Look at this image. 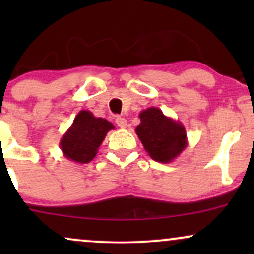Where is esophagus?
Returning a JSON list of instances; mask_svg holds the SVG:
<instances>
[{
    "label": "esophagus",
    "mask_w": 254,
    "mask_h": 254,
    "mask_svg": "<svg viewBox=\"0 0 254 254\" xmlns=\"http://www.w3.org/2000/svg\"><path fill=\"white\" fill-rule=\"evenodd\" d=\"M116 124H117L119 127H122V129H125V127H127V119L123 118V117H117V118H116Z\"/></svg>",
    "instance_id": "esophagus-1"
}]
</instances>
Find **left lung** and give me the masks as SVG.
Returning <instances> with one entry per match:
<instances>
[{
  "label": "left lung",
  "mask_w": 254,
  "mask_h": 254,
  "mask_svg": "<svg viewBox=\"0 0 254 254\" xmlns=\"http://www.w3.org/2000/svg\"><path fill=\"white\" fill-rule=\"evenodd\" d=\"M141 123L136 133L145 151L161 164L174 161L188 147L186 130L180 122L167 117L157 107H149L138 115Z\"/></svg>",
  "instance_id": "8db88e82"
}]
</instances>
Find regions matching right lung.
<instances>
[{
	"label": "right lung",
	"instance_id": "obj_1",
	"mask_svg": "<svg viewBox=\"0 0 254 254\" xmlns=\"http://www.w3.org/2000/svg\"><path fill=\"white\" fill-rule=\"evenodd\" d=\"M112 129L115 127L109 121L95 117L90 111L81 110L61 138L60 148L64 157L70 161L88 164L97 155L99 147Z\"/></svg>",
	"mask_w": 254,
	"mask_h": 254
}]
</instances>
